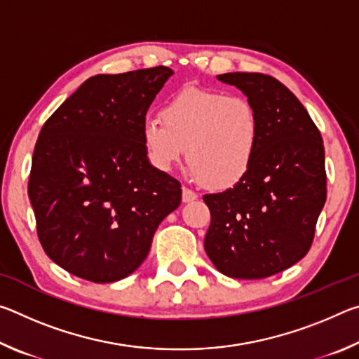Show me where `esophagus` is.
I'll return each instance as SVG.
<instances>
[{"instance_id": "34e87169", "label": "esophagus", "mask_w": 359, "mask_h": 359, "mask_svg": "<svg viewBox=\"0 0 359 359\" xmlns=\"http://www.w3.org/2000/svg\"><path fill=\"white\" fill-rule=\"evenodd\" d=\"M196 198H198V194L194 193L193 190H190V188H187V187L182 188V201H184V203H193Z\"/></svg>"}]
</instances>
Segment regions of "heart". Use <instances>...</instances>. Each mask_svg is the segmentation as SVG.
I'll return each instance as SVG.
<instances>
[{
	"mask_svg": "<svg viewBox=\"0 0 359 359\" xmlns=\"http://www.w3.org/2000/svg\"><path fill=\"white\" fill-rule=\"evenodd\" d=\"M161 118L145 120L142 141L151 165L171 171L185 155L205 187L226 190L245 177L261 142V118L244 96L188 87L169 100Z\"/></svg>",
	"mask_w": 359,
	"mask_h": 359,
	"instance_id": "1",
	"label": "heart"
}]
</instances>
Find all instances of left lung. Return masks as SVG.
Returning <instances> with one entry per match:
<instances>
[{"instance_id":"8db88e82","label":"left lung","mask_w":359,"mask_h":359,"mask_svg":"<svg viewBox=\"0 0 359 359\" xmlns=\"http://www.w3.org/2000/svg\"><path fill=\"white\" fill-rule=\"evenodd\" d=\"M257 107L261 142L250 171L233 188L204 194L210 226L204 248L222 274L264 278L306 257L326 201L323 139L299 100L259 72H228Z\"/></svg>"}]
</instances>
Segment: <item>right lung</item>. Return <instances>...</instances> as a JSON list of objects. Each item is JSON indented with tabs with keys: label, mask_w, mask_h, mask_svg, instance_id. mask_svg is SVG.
I'll return each mask as SVG.
<instances>
[{
	"label": "right lung",
	"mask_w": 359,
	"mask_h": 359,
	"mask_svg": "<svg viewBox=\"0 0 359 359\" xmlns=\"http://www.w3.org/2000/svg\"><path fill=\"white\" fill-rule=\"evenodd\" d=\"M174 74L166 66L85 81L39 133L28 196L53 263L95 283L133 274L182 201L180 182L150 165L145 114Z\"/></svg>",
	"instance_id": "add662e5"
}]
</instances>
